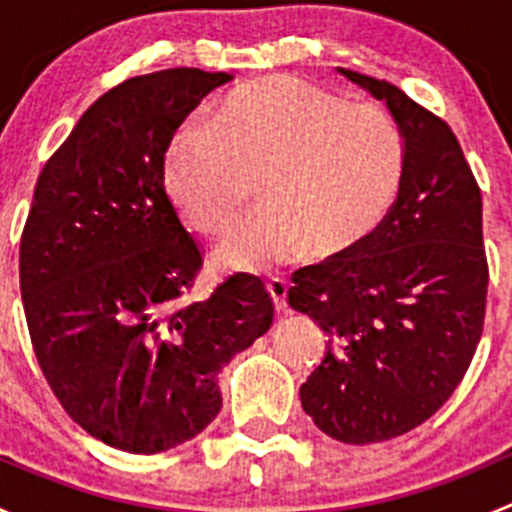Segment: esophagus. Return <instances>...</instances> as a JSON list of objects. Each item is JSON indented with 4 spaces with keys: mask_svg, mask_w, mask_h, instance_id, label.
<instances>
[{
    "mask_svg": "<svg viewBox=\"0 0 512 512\" xmlns=\"http://www.w3.org/2000/svg\"><path fill=\"white\" fill-rule=\"evenodd\" d=\"M287 289H289V285L285 280H280V277H272V280L267 282V292H270V297H272V302H275L277 312L287 307Z\"/></svg>",
    "mask_w": 512,
    "mask_h": 512,
    "instance_id": "obj_1",
    "label": "esophagus"
}]
</instances>
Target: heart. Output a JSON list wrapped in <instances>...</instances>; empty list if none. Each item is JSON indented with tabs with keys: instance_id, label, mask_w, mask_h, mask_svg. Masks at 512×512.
Listing matches in <instances>:
<instances>
[{
	"instance_id": "heart-1",
	"label": "heart",
	"mask_w": 512,
	"mask_h": 512,
	"mask_svg": "<svg viewBox=\"0 0 512 512\" xmlns=\"http://www.w3.org/2000/svg\"><path fill=\"white\" fill-rule=\"evenodd\" d=\"M270 205L220 247L227 265L265 272L297 260H334L369 240L404 180V138L371 103H347L297 76H265L215 108L213 131L183 128L163 180L205 235H223L255 193Z\"/></svg>"
}]
</instances>
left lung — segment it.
<instances>
[{
    "instance_id": "obj_1",
    "label": "left lung",
    "mask_w": 512,
    "mask_h": 512,
    "mask_svg": "<svg viewBox=\"0 0 512 512\" xmlns=\"http://www.w3.org/2000/svg\"><path fill=\"white\" fill-rule=\"evenodd\" d=\"M339 74L386 103L404 138V180L379 230L342 257L294 272L289 307L327 332L302 409L342 443H379L451 399L483 334V200L451 126L399 86Z\"/></svg>"
}]
</instances>
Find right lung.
<instances>
[{"mask_svg": "<svg viewBox=\"0 0 512 512\" xmlns=\"http://www.w3.org/2000/svg\"><path fill=\"white\" fill-rule=\"evenodd\" d=\"M225 71L136 76L86 108L46 160L19 245L41 371L64 411L128 453L168 451L220 414V369L270 329L262 280L188 302L203 255L163 185L180 123Z\"/></svg>", "mask_w": 512, "mask_h": 512, "instance_id": "1", "label": "right lung"}]
</instances>
